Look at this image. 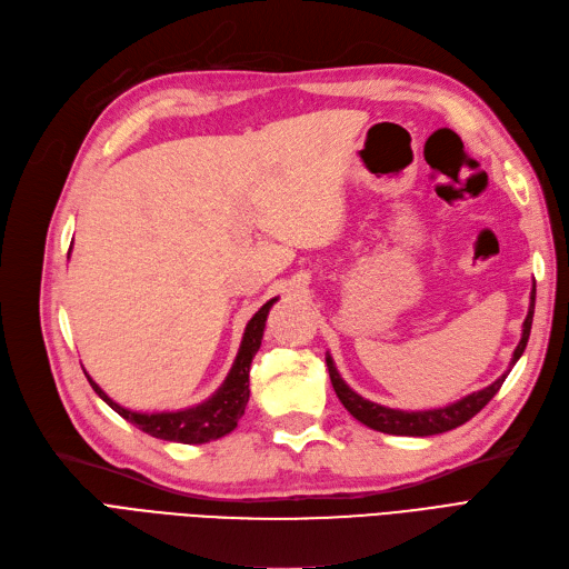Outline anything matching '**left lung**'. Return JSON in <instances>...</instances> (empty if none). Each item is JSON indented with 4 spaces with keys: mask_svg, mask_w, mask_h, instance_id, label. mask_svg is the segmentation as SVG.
<instances>
[{
    "mask_svg": "<svg viewBox=\"0 0 569 569\" xmlns=\"http://www.w3.org/2000/svg\"><path fill=\"white\" fill-rule=\"evenodd\" d=\"M535 297H537V291L532 287L530 310H527V318L522 322V337H520V343L513 350L511 367L520 360V356L525 352V346H527V339H530L532 318H535ZM511 367H508V371H511ZM327 369H329L331 386H335L341 405L360 423L375 428V430H381V433H388V436H411V438H426V436L447 433V430H452V428L466 423L468 419H473L478 411L499 393L501 383L508 377V371H503V375L495 383H489L487 388L478 390V393L466 396V398H461V400H457L452 405H447V407L423 409V411H402V409H390V407H383V405H377V402H369L362 396H358L356 390L348 388L346 381L341 379V375L337 371L331 356H327Z\"/></svg>",
    "mask_w": 569,
    "mask_h": 569,
    "instance_id": "obj_1",
    "label": "left lung"
}]
</instances>
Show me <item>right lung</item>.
<instances>
[{
	"label": "right lung",
	"mask_w": 569,
	"mask_h": 569,
	"mask_svg": "<svg viewBox=\"0 0 569 569\" xmlns=\"http://www.w3.org/2000/svg\"><path fill=\"white\" fill-rule=\"evenodd\" d=\"M276 301L278 299H270L268 303H263L257 310V316L247 322L238 358H234L226 381L209 400L194 407L179 409V411H152V415H146V411H131L122 405H117L112 398H108L103 393V388L98 386L87 371L84 375L91 388L98 393V398L106 400L117 415L127 419L129 423H133L136 428H141L143 433L152 438L183 442V445H202V442L219 440L228 436L244 415V407L249 402V367L253 356H257V350L261 348L266 318Z\"/></svg>",
	"instance_id": "right-lung-1"
}]
</instances>
